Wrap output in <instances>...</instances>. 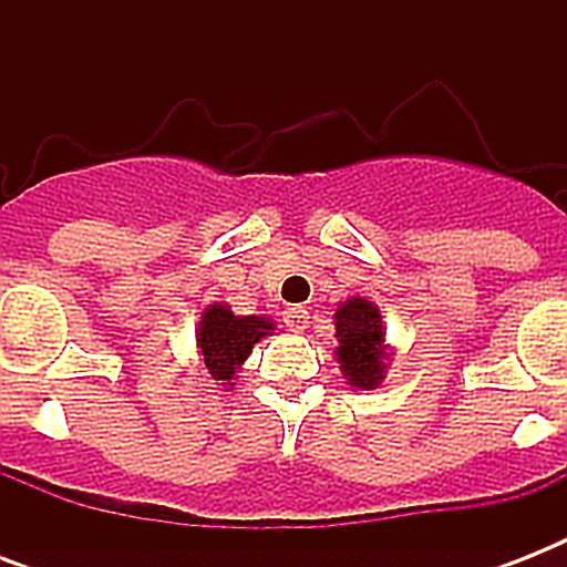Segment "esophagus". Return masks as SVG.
Returning a JSON list of instances; mask_svg holds the SVG:
<instances>
[{"label": "esophagus", "mask_w": 567, "mask_h": 567, "mask_svg": "<svg viewBox=\"0 0 567 567\" xmlns=\"http://www.w3.org/2000/svg\"><path fill=\"white\" fill-rule=\"evenodd\" d=\"M285 327L291 329V332H306L309 329V309H302V306H291V309L282 311Z\"/></svg>", "instance_id": "esophagus-1"}]
</instances>
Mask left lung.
Instances as JSON below:
<instances>
[{
    "label": "left lung",
    "mask_w": 567,
    "mask_h": 567,
    "mask_svg": "<svg viewBox=\"0 0 567 567\" xmlns=\"http://www.w3.org/2000/svg\"><path fill=\"white\" fill-rule=\"evenodd\" d=\"M336 359L341 377L355 391H373L385 382L388 364L394 359L391 344H385L382 315L368 297H350L336 309Z\"/></svg>",
    "instance_id": "8db88e82"
}]
</instances>
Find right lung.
<instances>
[{
    "label": "right lung",
    "mask_w": 567,
    "mask_h": 567,
    "mask_svg": "<svg viewBox=\"0 0 567 567\" xmlns=\"http://www.w3.org/2000/svg\"><path fill=\"white\" fill-rule=\"evenodd\" d=\"M276 323L265 315H235L226 302H212L196 327V353L205 373L231 388L240 364L247 362L261 338L274 336Z\"/></svg>",
    "instance_id": "1"
}]
</instances>
